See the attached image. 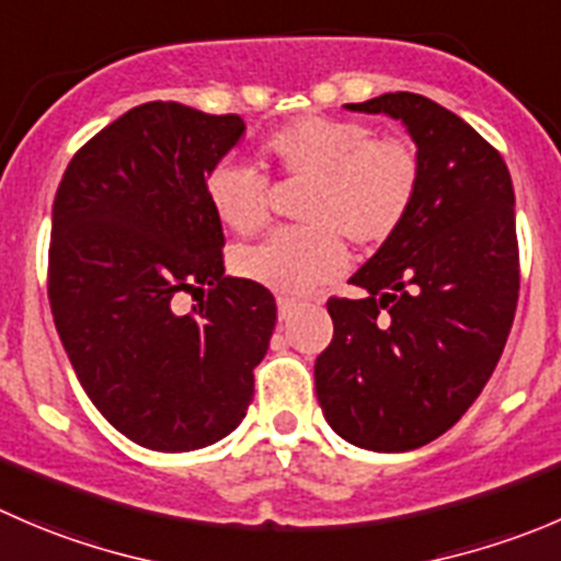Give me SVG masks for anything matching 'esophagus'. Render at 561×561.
Wrapping results in <instances>:
<instances>
[{
  "instance_id": "34e87169",
  "label": "esophagus",
  "mask_w": 561,
  "mask_h": 561,
  "mask_svg": "<svg viewBox=\"0 0 561 561\" xmlns=\"http://www.w3.org/2000/svg\"><path fill=\"white\" fill-rule=\"evenodd\" d=\"M298 307H301L298 301H290V298H279V301H276V312H279L282 323H285V320H290L293 312H296Z\"/></svg>"
}]
</instances>
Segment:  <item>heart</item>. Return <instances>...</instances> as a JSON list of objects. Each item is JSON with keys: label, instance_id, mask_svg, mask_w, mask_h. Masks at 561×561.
Segmentation results:
<instances>
[{"label": "heart", "instance_id": "obj_1", "mask_svg": "<svg viewBox=\"0 0 561 561\" xmlns=\"http://www.w3.org/2000/svg\"><path fill=\"white\" fill-rule=\"evenodd\" d=\"M263 156L285 178L307 181L296 230H276L238 249L232 268L279 296H301L345 268L342 238L369 249L389 241L416 203L422 161L397 136H373L358 119L304 117L271 134ZM210 210L227 230L252 236L268 219L265 181L225 161L205 181Z\"/></svg>", "mask_w": 561, "mask_h": 561}]
</instances>
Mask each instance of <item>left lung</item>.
I'll list each match as a JSON object with an SVG mask.
<instances>
[{
  "label": "left lung",
  "mask_w": 561,
  "mask_h": 561,
  "mask_svg": "<svg viewBox=\"0 0 561 561\" xmlns=\"http://www.w3.org/2000/svg\"><path fill=\"white\" fill-rule=\"evenodd\" d=\"M345 106L400 119L422 183L400 230L351 276L364 296L325 304L334 336L314 391L336 436L408 453L469 411L502 356L520 287L515 192L499 150L431 98Z\"/></svg>",
  "instance_id": "obj_1"
}]
</instances>
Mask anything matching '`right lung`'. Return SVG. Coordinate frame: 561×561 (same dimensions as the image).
<instances>
[{
	"instance_id": "obj_1",
	"label": "right lung",
	"mask_w": 561,
	"mask_h": 561,
	"mask_svg": "<svg viewBox=\"0 0 561 561\" xmlns=\"http://www.w3.org/2000/svg\"><path fill=\"white\" fill-rule=\"evenodd\" d=\"M238 114L134 106L70 159L51 208L48 301L92 405L139 447L188 453L241 425L276 325L271 290L225 274L205 181ZM181 291H203L178 313Z\"/></svg>"
}]
</instances>
